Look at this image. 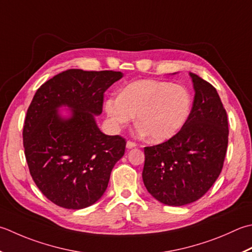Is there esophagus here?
<instances>
[{
    "mask_svg": "<svg viewBox=\"0 0 252 252\" xmlns=\"http://www.w3.org/2000/svg\"><path fill=\"white\" fill-rule=\"evenodd\" d=\"M136 146V144L134 142H131V141H127L126 142V149L127 150H131V149H133V147H135Z\"/></svg>",
    "mask_w": 252,
    "mask_h": 252,
    "instance_id": "esophagus-1",
    "label": "esophagus"
}]
</instances>
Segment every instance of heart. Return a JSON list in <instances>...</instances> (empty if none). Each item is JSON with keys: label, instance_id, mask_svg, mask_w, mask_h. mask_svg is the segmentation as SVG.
Masks as SVG:
<instances>
[{"label": "heart", "instance_id": "heart-1", "mask_svg": "<svg viewBox=\"0 0 252 252\" xmlns=\"http://www.w3.org/2000/svg\"><path fill=\"white\" fill-rule=\"evenodd\" d=\"M191 105V94L184 85L143 80L129 84L120 95L108 98L105 110L116 130L134 120L137 113L136 132L141 136L150 135L154 142H164L182 129Z\"/></svg>", "mask_w": 252, "mask_h": 252}]
</instances>
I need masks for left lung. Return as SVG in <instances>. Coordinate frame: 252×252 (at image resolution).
Returning a JSON list of instances; mask_svg holds the SVG:
<instances>
[{
	"label": "left lung",
	"mask_w": 252,
	"mask_h": 252,
	"mask_svg": "<svg viewBox=\"0 0 252 252\" xmlns=\"http://www.w3.org/2000/svg\"><path fill=\"white\" fill-rule=\"evenodd\" d=\"M194 88L188 120L177 134L144 149L143 182L160 203L181 206L202 198L223 168L228 144V122L218 92L189 73Z\"/></svg>",
	"instance_id": "left-lung-1"
}]
</instances>
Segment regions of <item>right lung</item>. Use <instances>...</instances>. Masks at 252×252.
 I'll return each instance as SVG.
<instances>
[{
    "label": "right lung",
    "instance_id": "1",
    "mask_svg": "<svg viewBox=\"0 0 252 252\" xmlns=\"http://www.w3.org/2000/svg\"><path fill=\"white\" fill-rule=\"evenodd\" d=\"M121 72L70 68L38 88L23 129L25 156L34 184L47 199L64 209L81 210L99 200L126 142L106 135L95 116L103 93ZM65 106L64 117L60 108Z\"/></svg>",
    "mask_w": 252,
    "mask_h": 252
}]
</instances>
